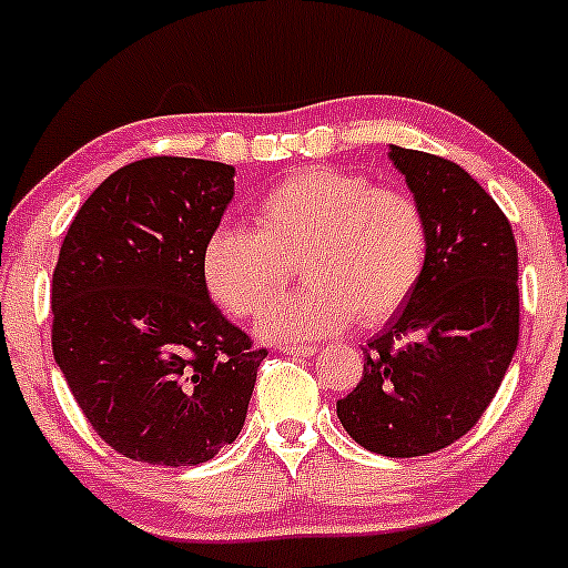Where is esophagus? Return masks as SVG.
<instances>
[{
	"label": "esophagus",
	"instance_id": "esophagus-1",
	"mask_svg": "<svg viewBox=\"0 0 568 568\" xmlns=\"http://www.w3.org/2000/svg\"><path fill=\"white\" fill-rule=\"evenodd\" d=\"M282 352L284 355H292V357H311L314 355V346H297V344H286V346H282Z\"/></svg>",
	"mask_w": 568,
	"mask_h": 568
}]
</instances>
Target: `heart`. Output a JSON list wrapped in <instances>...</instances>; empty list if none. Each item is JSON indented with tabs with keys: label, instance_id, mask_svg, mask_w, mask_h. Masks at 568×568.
Here are the masks:
<instances>
[{
	"label": "heart",
	"instance_id": "obj_1",
	"mask_svg": "<svg viewBox=\"0 0 568 568\" xmlns=\"http://www.w3.org/2000/svg\"><path fill=\"white\" fill-rule=\"evenodd\" d=\"M423 205L368 175L306 168L273 184L254 205V230L219 227L205 241L203 278L213 301L237 320L271 306L297 262L306 286L260 322L271 341H314L352 320H393L428 265Z\"/></svg>",
	"mask_w": 568,
	"mask_h": 568
}]
</instances>
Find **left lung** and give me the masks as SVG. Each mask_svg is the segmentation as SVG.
Wrapping results in <instances>:
<instances>
[{
	"label": "left lung",
	"instance_id": "8db88e82",
	"mask_svg": "<svg viewBox=\"0 0 568 568\" xmlns=\"http://www.w3.org/2000/svg\"><path fill=\"white\" fill-rule=\"evenodd\" d=\"M389 156L428 216V265L335 406L359 447L419 457L466 436L501 387L520 338L517 243L506 213L460 164L400 145Z\"/></svg>",
	"mask_w": 568,
	"mask_h": 568
}]
</instances>
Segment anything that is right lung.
Listing matches in <instances>:
<instances>
[{"mask_svg": "<svg viewBox=\"0 0 568 568\" xmlns=\"http://www.w3.org/2000/svg\"><path fill=\"white\" fill-rule=\"evenodd\" d=\"M235 168L149 156L108 175L53 267V357L97 436L130 460L197 466L246 419L257 349L209 297L203 252Z\"/></svg>", "mask_w": 568, "mask_h": 568, "instance_id": "obj_1", "label": "right lung"}]
</instances>
